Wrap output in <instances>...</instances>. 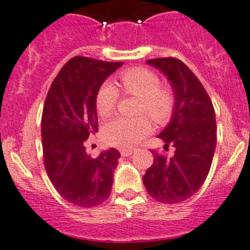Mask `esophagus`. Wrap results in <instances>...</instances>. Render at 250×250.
<instances>
[{"label": "esophagus", "mask_w": 250, "mask_h": 250, "mask_svg": "<svg viewBox=\"0 0 250 250\" xmlns=\"http://www.w3.org/2000/svg\"><path fill=\"white\" fill-rule=\"evenodd\" d=\"M133 149H121L120 153L123 157H130V155L133 154Z\"/></svg>", "instance_id": "esophagus-1"}]
</instances>
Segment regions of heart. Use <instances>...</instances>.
Wrapping results in <instances>:
<instances>
[{
    "label": "heart",
    "mask_w": 250,
    "mask_h": 250,
    "mask_svg": "<svg viewBox=\"0 0 250 250\" xmlns=\"http://www.w3.org/2000/svg\"><path fill=\"white\" fill-rule=\"evenodd\" d=\"M119 83L124 92L139 97V114H146L158 124L169 120L176 97L172 88L161 86V80L155 72L144 67L131 68L120 74ZM117 101V88L112 83L104 82L96 96V108L100 116H110L116 108ZM150 131L151 123L146 116L116 117L104 127V139L108 144L119 148H133Z\"/></svg>",
    "instance_id": "1"
}]
</instances>
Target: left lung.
<instances>
[{
  "instance_id": "obj_1",
  "label": "left lung",
  "mask_w": 250,
  "mask_h": 250,
  "mask_svg": "<svg viewBox=\"0 0 250 250\" xmlns=\"http://www.w3.org/2000/svg\"><path fill=\"white\" fill-rule=\"evenodd\" d=\"M146 63L167 77L176 104L170 121L158 138L173 146L172 158L153 151L154 163L143 177L151 197L177 204L195 195L208 174L216 148L215 110L201 82L186 64L176 58L149 59Z\"/></svg>"
}]
</instances>
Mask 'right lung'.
<instances>
[{"mask_svg":"<svg viewBox=\"0 0 250 250\" xmlns=\"http://www.w3.org/2000/svg\"><path fill=\"white\" fill-rule=\"evenodd\" d=\"M123 62L74 57L53 81L42 116L44 166L59 195L80 208L102 204L111 193L120 153L114 148L91 158L84 142L97 131L96 96Z\"/></svg>","mask_w":250,"mask_h":250,"instance_id":"right-lung-1","label":"right lung"}]
</instances>
